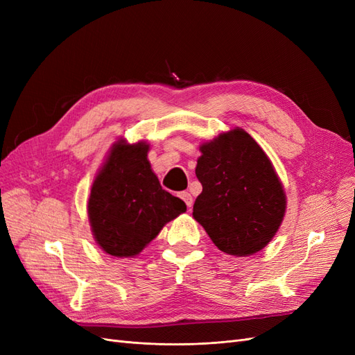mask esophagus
<instances>
[{
  "mask_svg": "<svg viewBox=\"0 0 355 355\" xmlns=\"http://www.w3.org/2000/svg\"><path fill=\"white\" fill-rule=\"evenodd\" d=\"M180 198L185 201V204L188 206V209L191 210L192 204H194V200H192V196L189 194V192H187V191H185V192H182V194H180Z\"/></svg>",
  "mask_w": 355,
  "mask_h": 355,
  "instance_id": "34e87169",
  "label": "esophagus"
}]
</instances>
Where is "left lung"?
<instances>
[{"label": "left lung", "mask_w": 355, "mask_h": 355, "mask_svg": "<svg viewBox=\"0 0 355 355\" xmlns=\"http://www.w3.org/2000/svg\"><path fill=\"white\" fill-rule=\"evenodd\" d=\"M196 175L202 185L192 216L219 250L250 256L280 228L286 194L271 159L243 128L200 146Z\"/></svg>", "instance_id": "obj_1"}]
</instances>
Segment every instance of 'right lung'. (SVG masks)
<instances>
[{
    "label": "right lung",
    "mask_w": 355,
    "mask_h": 355,
    "mask_svg": "<svg viewBox=\"0 0 355 355\" xmlns=\"http://www.w3.org/2000/svg\"><path fill=\"white\" fill-rule=\"evenodd\" d=\"M148 151L146 142L118 141L92 185L87 211L93 237L115 257L139 254L167 222L187 211L184 201L161 188Z\"/></svg>",
    "instance_id": "add662e5"
}]
</instances>
